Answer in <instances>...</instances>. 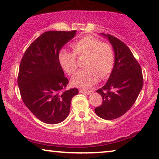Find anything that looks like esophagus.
Instances as JSON below:
<instances>
[{"mask_svg":"<svg viewBox=\"0 0 159 159\" xmlns=\"http://www.w3.org/2000/svg\"><path fill=\"white\" fill-rule=\"evenodd\" d=\"M79 92L80 93H85V94H87V95H90L93 93V90H88L87 91V90H80Z\"/></svg>","mask_w":159,"mask_h":159,"instance_id":"34e87169","label":"esophagus"}]
</instances>
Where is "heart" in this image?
<instances>
[{
  "label": "heart",
  "mask_w": 159,
  "mask_h": 159,
  "mask_svg": "<svg viewBox=\"0 0 159 159\" xmlns=\"http://www.w3.org/2000/svg\"><path fill=\"white\" fill-rule=\"evenodd\" d=\"M73 52L66 49L60 50L59 64L67 74L71 75L76 71V57L86 55L84 69L78 71L70 80L75 87L88 89L96 83L99 76L107 77L112 71L115 63V52L111 45L102 43L93 36H85L73 42L70 45Z\"/></svg>",
  "instance_id": "1"
}]
</instances>
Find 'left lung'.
Masks as SVG:
<instances>
[{"mask_svg":"<svg viewBox=\"0 0 159 159\" xmlns=\"http://www.w3.org/2000/svg\"><path fill=\"white\" fill-rule=\"evenodd\" d=\"M107 37L115 52V64L105 85L96 90L102 98V105L95 108L98 117L112 120L129 110L142 90L143 80L139 64L127 45L117 37Z\"/></svg>","mask_w":159,"mask_h":159,"instance_id":"8db88e82","label":"left lung"}]
</instances>
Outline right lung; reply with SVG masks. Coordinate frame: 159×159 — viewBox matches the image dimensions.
<instances>
[{
    "mask_svg": "<svg viewBox=\"0 0 159 159\" xmlns=\"http://www.w3.org/2000/svg\"><path fill=\"white\" fill-rule=\"evenodd\" d=\"M76 30L44 32L27 48L17 77L25 105L35 117L49 125L68 117L77 89L65 90L69 80L59 61L60 49L75 36Z\"/></svg>",
    "mask_w": 159,
    "mask_h": 159,
    "instance_id": "1",
    "label": "right lung"
}]
</instances>
